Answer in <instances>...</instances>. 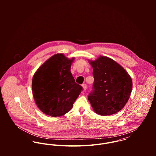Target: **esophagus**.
Here are the masks:
<instances>
[{"label": "esophagus", "instance_id": "esophagus-1", "mask_svg": "<svg viewBox=\"0 0 156 156\" xmlns=\"http://www.w3.org/2000/svg\"><path fill=\"white\" fill-rule=\"evenodd\" d=\"M82 88H83V89L84 90H85L87 88V85L86 84H83L82 85Z\"/></svg>", "mask_w": 156, "mask_h": 156}]
</instances>
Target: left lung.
<instances>
[{"instance_id":"left-lung-1","label":"left lung","mask_w":156,"mask_h":156,"mask_svg":"<svg viewBox=\"0 0 156 156\" xmlns=\"http://www.w3.org/2000/svg\"><path fill=\"white\" fill-rule=\"evenodd\" d=\"M93 68L94 83L88 100L94 112L111 115L120 111L128 101L132 90V80L124 68L111 58L99 56L89 60Z\"/></svg>"}]
</instances>
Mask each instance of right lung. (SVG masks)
Returning a JSON list of instances; mask_svg holds the SVG:
<instances>
[{
  "label": "right lung",
  "mask_w": 156,
  "mask_h": 156,
  "mask_svg": "<svg viewBox=\"0 0 156 156\" xmlns=\"http://www.w3.org/2000/svg\"><path fill=\"white\" fill-rule=\"evenodd\" d=\"M74 58L55 54L35 73L32 82L34 98L47 115L61 116L69 111L83 88L75 82L71 73Z\"/></svg>",
  "instance_id": "right-lung-1"
}]
</instances>
